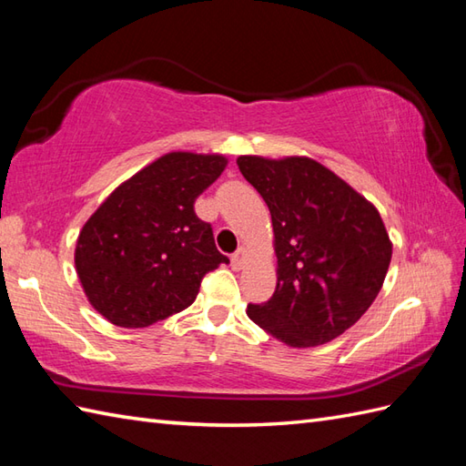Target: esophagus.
Returning <instances> with one entry per match:
<instances>
[{
	"label": "esophagus",
	"mask_w": 466,
	"mask_h": 466,
	"mask_svg": "<svg viewBox=\"0 0 466 466\" xmlns=\"http://www.w3.org/2000/svg\"><path fill=\"white\" fill-rule=\"evenodd\" d=\"M247 259H249V255H247L245 249H239L237 253H233V257H231V267L235 268V271H241V268L247 263Z\"/></svg>",
	"instance_id": "esophagus-1"
}]
</instances>
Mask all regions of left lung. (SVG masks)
Here are the masks:
<instances>
[{"mask_svg": "<svg viewBox=\"0 0 466 466\" xmlns=\"http://www.w3.org/2000/svg\"><path fill=\"white\" fill-rule=\"evenodd\" d=\"M243 177L261 193L273 223L277 287L247 315L297 349L343 335L377 299L392 243L377 207L305 155H241Z\"/></svg>", "mask_w": 466, "mask_h": 466, "instance_id": "obj_1", "label": "left lung"}]
</instances>
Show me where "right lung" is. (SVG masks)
I'll use <instances>...</instances> for the list:
<instances>
[{
  "instance_id": "obj_1",
  "label": "right lung",
  "mask_w": 466,
  "mask_h": 466,
  "mask_svg": "<svg viewBox=\"0 0 466 466\" xmlns=\"http://www.w3.org/2000/svg\"><path fill=\"white\" fill-rule=\"evenodd\" d=\"M227 163L219 153H165L113 189L81 227L76 271L109 323L141 329L181 313L201 279L229 263L193 209Z\"/></svg>"
}]
</instances>
